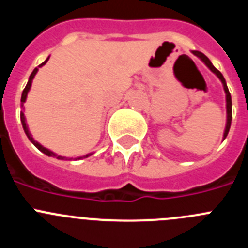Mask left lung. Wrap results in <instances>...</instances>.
<instances>
[{
  "instance_id": "left-lung-1",
  "label": "left lung",
  "mask_w": 248,
  "mask_h": 248,
  "mask_svg": "<svg viewBox=\"0 0 248 248\" xmlns=\"http://www.w3.org/2000/svg\"><path fill=\"white\" fill-rule=\"evenodd\" d=\"M192 53L194 54L195 56H198V58L201 59L204 63H205L206 66L210 69V71L214 72V74L219 77V79L221 81L222 86H224L225 94H226V114H228V117H226V126H225V131H224V139H225V138L228 136L229 130H230L231 119H232V103H231V94H230V92H229L228 86H226V81H225V78H224V76H222L221 72H220L217 69H215L214 65L212 63V61L209 60V59L206 58L203 53H201V51H197V50H193Z\"/></svg>"
}]
</instances>
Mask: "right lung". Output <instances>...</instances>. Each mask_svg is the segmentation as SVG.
<instances>
[{
    "label": "right lung",
    "mask_w": 248,
    "mask_h": 248,
    "mask_svg": "<svg viewBox=\"0 0 248 248\" xmlns=\"http://www.w3.org/2000/svg\"><path fill=\"white\" fill-rule=\"evenodd\" d=\"M47 60H49V58H47L46 60H45L44 62H43V63H40V65H39V67H42L43 65H45V63H46V61H47ZM38 70H39V69H38V67H35V69L33 70V72H31V76H29L28 83H27L26 88H24V90H23V93H22V98H20V102H22V107H23V103H24V102H26V99H27V94H28L29 90H31V81H33L34 76H35V75H36V72H38ZM20 122H22V125H23L24 133H26V135L28 136V139L31 140V141L33 142V144H34V146H35L36 149H38V150H40V151H42L43 154H45V155H46V156H54V157L59 158V160H72V158H66V157H63V156H58V155H56V154H54L53 151H50V150H47L46 147L42 146V145H40L39 142H38V141H35V140H34L33 138H31V134L29 133V130H28V126H27V123H26V117H24V113H23V110H22V112H20ZM91 155H92V154H87V155H86V156H83V157H78V158H76V160H79V158H86V157H88V156H91Z\"/></svg>",
    "instance_id": "obj_1"
}]
</instances>
